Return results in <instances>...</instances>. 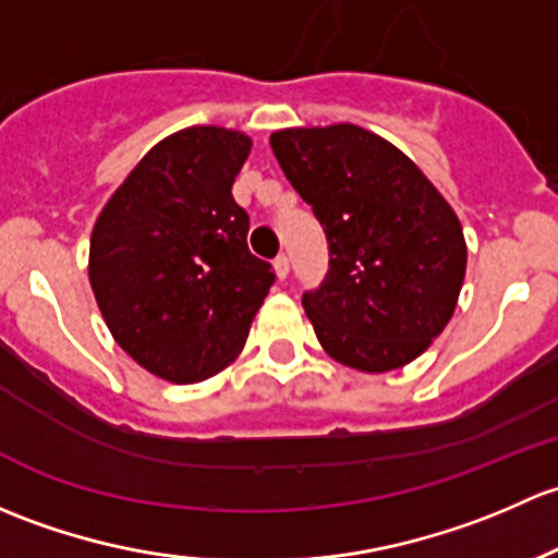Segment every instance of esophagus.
<instances>
[{
	"mask_svg": "<svg viewBox=\"0 0 558 558\" xmlns=\"http://www.w3.org/2000/svg\"><path fill=\"white\" fill-rule=\"evenodd\" d=\"M274 271H277L279 279H287V274H290V257L279 255L277 260H274Z\"/></svg>",
	"mask_w": 558,
	"mask_h": 558,
	"instance_id": "esophagus-1",
	"label": "esophagus"
}]
</instances>
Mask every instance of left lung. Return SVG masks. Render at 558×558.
<instances>
[{"label": "left lung", "mask_w": 558, "mask_h": 558, "mask_svg": "<svg viewBox=\"0 0 558 558\" xmlns=\"http://www.w3.org/2000/svg\"><path fill=\"white\" fill-rule=\"evenodd\" d=\"M271 150L325 228L330 271L303 295L322 349L363 373L413 363L462 290L457 211L405 153L354 123L274 131Z\"/></svg>", "instance_id": "obj_1"}]
</instances>
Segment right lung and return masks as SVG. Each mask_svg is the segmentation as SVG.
Wrapping results in <instances>:
<instances>
[{
    "instance_id": "right-lung-1",
    "label": "right lung",
    "mask_w": 558,
    "mask_h": 558,
    "mask_svg": "<svg viewBox=\"0 0 558 558\" xmlns=\"http://www.w3.org/2000/svg\"><path fill=\"white\" fill-rule=\"evenodd\" d=\"M252 150L241 131L191 125L134 166L96 217L88 279L129 357L171 384H195L244 349L274 284L246 246L233 180Z\"/></svg>"
}]
</instances>
